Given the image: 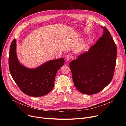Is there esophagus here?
Here are the masks:
<instances>
[{
  "instance_id": "34e87169",
  "label": "esophagus",
  "mask_w": 126,
  "mask_h": 126,
  "mask_svg": "<svg viewBox=\"0 0 126 126\" xmlns=\"http://www.w3.org/2000/svg\"><path fill=\"white\" fill-rule=\"evenodd\" d=\"M72 58V55L70 54H68L66 56V60L67 61H69Z\"/></svg>"
}]
</instances>
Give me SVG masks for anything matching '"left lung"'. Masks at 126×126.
I'll return each mask as SVG.
<instances>
[{"label": "left lung", "instance_id": "obj_1", "mask_svg": "<svg viewBox=\"0 0 126 126\" xmlns=\"http://www.w3.org/2000/svg\"><path fill=\"white\" fill-rule=\"evenodd\" d=\"M89 50L71 61L69 67L76 88L81 93L94 94L111 82L115 68L117 48L108 29Z\"/></svg>", "mask_w": 126, "mask_h": 126}]
</instances>
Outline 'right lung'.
Returning <instances> with one entry per match:
<instances>
[{
  "label": "right lung",
  "instance_id": "obj_1",
  "mask_svg": "<svg viewBox=\"0 0 126 126\" xmlns=\"http://www.w3.org/2000/svg\"><path fill=\"white\" fill-rule=\"evenodd\" d=\"M16 40L12 41L9 57L10 74L18 87L24 94L39 97L47 94L54 86L58 70L64 64L60 58L50 60L35 69H29L20 64L16 56Z\"/></svg>",
  "mask_w": 126,
  "mask_h": 126
}]
</instances>
